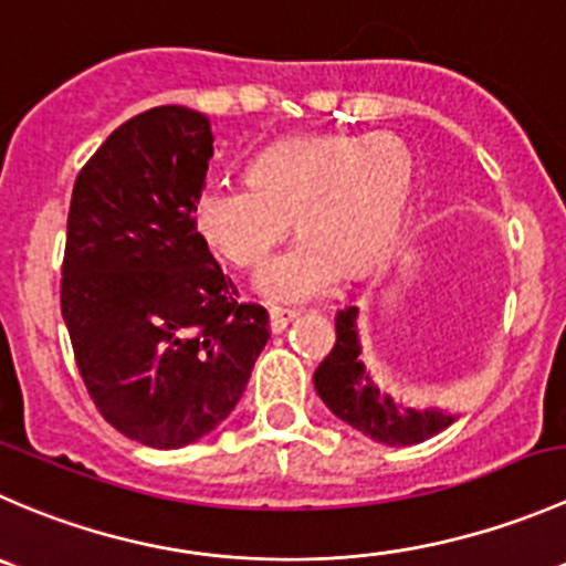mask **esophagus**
<instances>
[{"label": "esophagus", "instance_id": "esophagus-1", "mask_svg": "<svg viewBox=\"0 0 566 566\" xmlns=\"http://www.w3.org/2000/svg\"><path fill=\"white\" fill-rule=\"evenodd\" d=\"M296 316H300V313L289 311V307H272V311H270V329H272V333H283V329L289 327V324L294 322Z\"/></svg>", "mask_w": 566, "mask_h": 566}]
</instances>
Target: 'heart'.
I'll list each match as a JSON object with an SVG mask.
<instances>
[{"instance_id":"obj_1","label":"heart","mask_w":566,"mask_h":566,"mask_svg":"<svg viewBox=\"0 0 566 566\" xmlns=\"http://www.w3.org/2000/svg\"><path fill=\"white\" fill-rule=\"evenodd\" d=\"M412 154L396 134H300L272 143L248 167V184H206L192 200L200 242L237 270H253L281 244L291 220L302 233L255 275L275 305L327 294L344 275L382 259L405 217Z\"/></svg>"}]
</instances>
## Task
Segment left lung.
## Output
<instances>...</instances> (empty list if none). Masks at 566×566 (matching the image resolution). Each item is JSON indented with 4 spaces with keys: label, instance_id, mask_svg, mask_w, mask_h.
<instances>
[{
    "label": "left lung",
    "instance_id": "1",
    "mask_svg": "<svg viewBox=\"0 0 566 566\" xmlns=\"http://www.w3.org/2000/svg\"><path fill=\"white\" fill-rule=\"evenodd\" d=\"M357 305L335 313V346L318 363L313 385L327 410L352 429L382 446H416L434 438L460 418L443 407H407L379 388L363 363Z\"/></svg>",
    "mask_w": 566,
    "mask_h": 566
}]
</instances>
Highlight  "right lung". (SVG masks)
I'll return each instance as SVG.
<instances>
[{
	"label": "right lung",
	"instance_id": "right-lung-1",
	"mask_svg": "<svg viewBox=\"0 0 566 566\" xmlns=\"http://www.w3.org/2000/svg\"><path fill=\"white\" fill-rule=\"evenodd\" d=\"M211 154L203 112L156 106L106 137L71 195L60 307L76 366L101 416L150 449L214 432L270 340L192 228Z\"/></svg>",
	"mask_w": 566,
	"mask_h": 566
}]
</instances>
